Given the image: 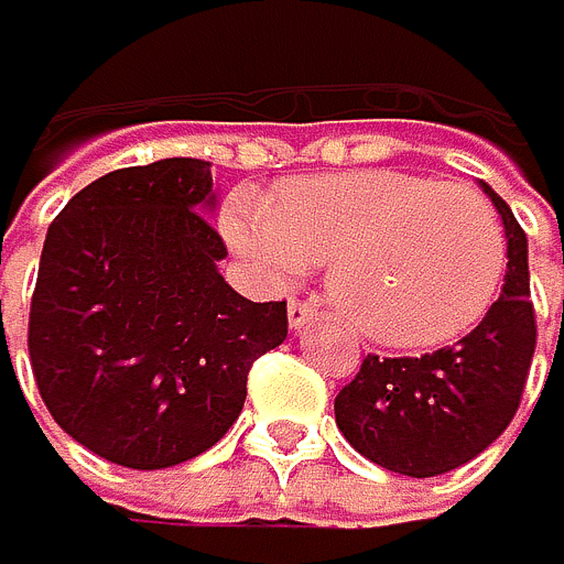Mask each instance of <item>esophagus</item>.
Listing matches in <instances>:
<instances>
[{
  "label": "esophagus",
  "instance_id": "1",
  "mask_svg": "<svg viewBox=\"0 0 564 564\" xmlns=\"http://www.w3.org/2000/svg\"><path fill=\"white\" fill-rule=\"evenodd\" d=\"M317 317V300H293L289 303V328H303Z\"/></svg>",
  "mask_w": 564,
  "mask_h": 564
}]
</instances>
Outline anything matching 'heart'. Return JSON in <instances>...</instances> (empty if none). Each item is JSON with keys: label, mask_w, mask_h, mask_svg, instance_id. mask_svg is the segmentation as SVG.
<instances>
[{"label": "heart", "mask_w": 564, "mask_h": 564, "mask_svg": "<svg viewBox=\"0 0 564 564\" xmlns=\"http://www.w3.org/2000/svg\"><path fill=\"white\" fill-rule=\"evenodd\" d=\"M229 243L271 282L328 264L346 325L378 346L424 349L477 325L501 293L509 239L477 186L360 169L239 194Z\"/></svg>", "instance_id": "b5f03b06"}]
</instances>
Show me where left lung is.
I'll list each match as a JSON object with an SVG mask.
<instances>
[{
  "label": "left lung",
  "mask_w": 564,
  "mask_h": 564,
  "mask_svg": "<svg viewBox=\"0 0 564 564\" xmlns=\"http://www.w3.org/2000/svg\"><path fill=\"white\" fill-rule=\"evenodd\" d=\"M487 197L505 221L509 271L501 296L480 325L424 356H378L335 395V424L346 442L392 474L437 477L495 442L523 402L536 349L527 232L491 186Z\"/></svg>",
  "instance_id": "obj_1"
}]
</instances>
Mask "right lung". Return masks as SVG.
Returning <instances> with one entry per match:
<instances>
[{
  "instance_id": "1",
  "label": "right lung",
  "mask_w": 564,
  "mask_h": 564,
  "mask_svg": "<svg viewBox=\"0 0 564 564\" xmlns=\"http://www.w3.org/2000/svg\"><path fill=\"white\" fill-rule=\"evenodd\" d=\"M212 162L116 169L55 215L31 296L37 392L73 442L130 469L208 452L236 424L258 356L285 343V300L218 275Z\"/></svg>"
}]
</instances>
